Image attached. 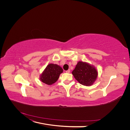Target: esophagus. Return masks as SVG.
I'll list each match as a JSON object with an SVG mask.
<instances>
[{
  "instance_id": "esophagus-1",
  "label": "esophagus",
  "mask_w": 130,
  "mask_h": 130,
  "mask_svg": "<svg viewBox=\"0 0 130 130\" xmlns=\"http://www.w3.org/2000/svg\"><path fill=\"white\" fill-rule=\"evenodd\" d=\"M66 72L67 73H70V70H67V71H66Z\"/></svg>"
}]
</instances>
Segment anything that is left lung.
Here are the masks:
<instances>
[{
  "label": "left lung",
  "mask_w": 130,
  "mask_h": 130,
  "mask_svg": "<svg viewBox=\"0 0 130 130\" xmlns=\"http://www.w3.org/2000/svg\"><path fill=\"white\" fill-rule=\"evenodd\" d=\"M72 74L78 82L85 86H91L96 80L98 72L95 67L83 61H78Z\"/></svg>",
  "instance_id": "8db88e82"
}]
</instances>
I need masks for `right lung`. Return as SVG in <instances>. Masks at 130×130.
<instances>
[{
  "label": "right lung",
  "instance_id": "right-lung-1",
  "mask_svg": "<svg viewBox=\"0 0 130 130\" xmlns=\"http://www.w3.org/2000/svg\"><path fill=\"white\" fill-rule=\"evenodd\" d=\"M63 70L60 66L50 64L48 65L40 76V80L47 85H52L58 80L60 74L62 73Z\"/></svg>",
  "mask_w": 130,
  "mask_h": 130
}]
</instances>
